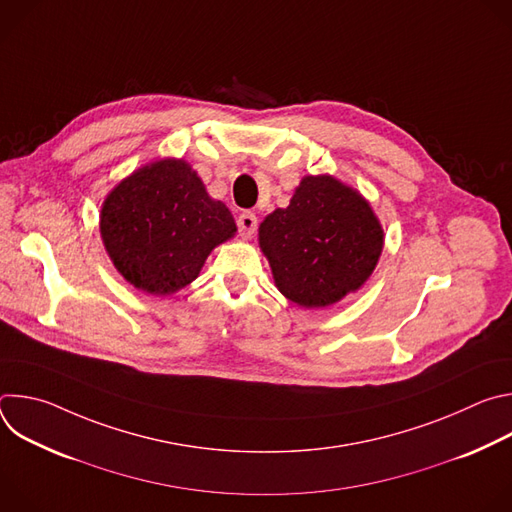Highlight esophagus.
<instances>
[{
  "mask_svg": "<svg viewBox=\"0 0 512 512\" xmlns=\"http://www.w3.org/2000/svg\"><path fill=\"white\" fill-rule=\"evenodd\" d=\"M237 227H239V235L243 239H251L253 233L257 231V216L253 212H243L239 218H237Z\"/></svg>",
  "mask_w": 512,
  "mask_h": 512,
  "instance_id": "esophagus-1",
  "label": "esophagus"
}]
</instances>
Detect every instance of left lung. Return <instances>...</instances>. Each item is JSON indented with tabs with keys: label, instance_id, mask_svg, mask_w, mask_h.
Listing matches in <instances>:
<instances>
[{
	"label": "left lung",
	"instance_id": "left-lung-1",
	"mask_svg": "<svg viewBox=\"0 0 512 512\" xmlns=\"http://www.w3.org/2000/svg\"><path fill=\"white\" fill-rule=\"evenodd\" d=\"M259 245L287 300L324 308L369 279L383 229L356 190L330 176H306L287 208L265 216Z\"/></svg>",
	"mask_w": 512,
	"mask_h": 512
}]
</instances>
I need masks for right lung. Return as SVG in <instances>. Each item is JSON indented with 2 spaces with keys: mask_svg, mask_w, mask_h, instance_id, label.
<instances>
[{
  "mask_svg": "<svg viewBox=\"0 0 512 512\" xmlns=\"http://www.w3.org/2000/svg\"><path fill=\"white\" fill-rule=\"evenodd\" d=\"M235 231L229 208L208 196L182 160L137 170L101 210V237L113 265L137 289L156 296L194 281L208 253Z\"/></svg>",
  "mask_w": 512,
  "mask_h": 512,
  "instance_id": "add662e5",
  "label": "right lung"
}]
</instances>
